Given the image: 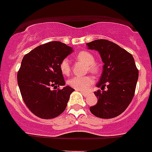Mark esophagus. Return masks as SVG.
<instances>
[{"mask_svg":"<svg viewBox=\"0 0 152 152\" xmlns=\"http://www.w3.org/2000/svg\"><path fill=\"white\" fill-rule=\"evenodd\" d=\"M80 93L82 94L83 95H84V96H87L88 95V92H84V91H80Z\"/></svg>","mask_w":152,"mask_h":152,"instance_id":"34e87169","label":"esophagus"}]
</instances>
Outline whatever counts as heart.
<instances>
[{
	"instance_id": "obj_1",
	"label": "heart",
	"mask_w": 152,
	"mask_h": 152,
	"mask_svg": "<svg viewBox=\"0 0 152 152\" xmlns=\"http://www.w3.org/2000/svg\"><path fill=\"white\" fill-rule=\"evenodd\" d=\"M75 59L87 64V70L94 74L99 73L100 67L95 62L94 55L88 51H80L75 56ZM59 69L64 75H68L71 72V66L68 58H64L59 64ZM94 83V78L91 75L86 76H75L68 80L72 88L77 91H85Z\"/></svg>"
}]
</instances>
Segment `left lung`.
<instances>
[{"instance_id":"obj_1","label":"left lung","mask_w":152,"mask_h":152,"mask_svg":"<svg viewBox=\"0 0 152 152\" xmlns=\"http://www.w3.org/2000/svg\"><path fill=\"white\" fill-rule=\"evenodd\" d=\"M89 49L99 52L104 63L103 70L94 92L98 98L96 105L90 107L94 116L110 119L126 110L131 103L139 78V71L133 56L124 49L106 39H96L87 43ZM105 86L107 91H104Z\"/></svg>"}]
</instances>
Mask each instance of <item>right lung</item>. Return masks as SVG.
Listing matches in <instances>:
<instances>
[{
    "label": "right lung",
    "mask_w": 152,
    "mask_h": 152,
    "mask_svg": "<svg viewBox=\"0 0 152 152\" xmlns=\"http://www.w3.org/2000/svg\"><path fill=\"white\" fill-rule=\"evenodd\" d=\"M72 51V47L61 42L52 41L39 45L24 56L17 82L24 103L36 116L53 119L66 108L75 90L69 86L57 88L65 84L60 62Z\"/></svg>",
    "instance_id": "1"
}]
</instances>
